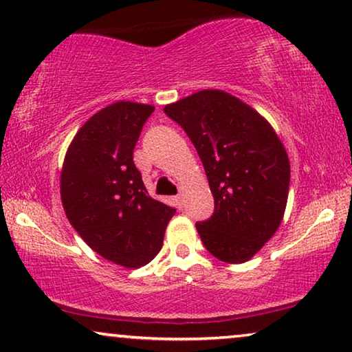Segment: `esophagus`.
I'll list each match as a JSON object with an SVG mask.
<instances>
[{"instance_id": "obj_1", "label": "esophagus", "mask_w": 352, "mask_h": 352, "mask_svg": "<svg viewBox=\"0 0 352 352\" xmlns=\"http://www.w3.org/2000/svg\"><path fill=\"white\" fill-rule=\"evenodd\" d=\"M175 201H176L177 208H182V205H184V199H182V195H176Z\"/></svg>"}]
</instances>
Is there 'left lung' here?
<instances>
[{"label":"left lung","mask_w":352,"mask_h":352,"mask_svg":"<svg viewBox=\"0 0 352 352\" xmlns=\"http://www.w3.org/2000/svg\"><path fill=\"white\" fill-rule=\"evenodd\" d=\"M204 163L214 213L197 223L205 248L229 264L252 259L277 232L287 208L290 160L271 123L221 89L165 105Z\"/></svg>","instance_id":"1"}]
</instances>
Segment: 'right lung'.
Masks as SVG:
<instances>
[{"instance_id": "1", "label": "right lung", "mask_w": 352, "mask_h": 352, "mask_svg": "<svg viewBox=\"0 0 352 352\" xmlns=\"http://www.w3.org/2000/svg\"><path fill=\"white\" fill-rule=\"evenodd\" d=\"M153 105L117 100L83 123L65 152L60 200L86 245L126 269L162 250L175 208L148 195L133 151Z\"/></svg>"}]
</instances>
